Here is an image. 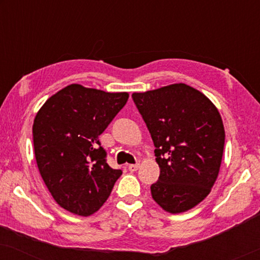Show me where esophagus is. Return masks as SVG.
<instances>
[{
  "label": "esophagus",
  "instance_id": "1",
  "mask_svg": "<svg viewBox=\"0 0 260 260\" xmlns=\"http://www.w3.org/2000/svg\"><path fill=\"white\" fill-rule=\"evenodd\" d=\"M138 168H140V165H138V163H136V165H129V167H127V169H129L130 172H136Z\"/></svg>",
  "mask_w": 260,
  "mask_h": 260
}]
</instances>
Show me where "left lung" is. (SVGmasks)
<instances>
[{
  "instance_id": "1",
  "label": "left lung",
  "mask_w": 260,
  "mask_h": 260,
  "mask_svg": "<svg viewBox=\"0 0 260 260\" xmlns=\"http://www.w3.org/2000/svg\"><path fill=\"white\" fill-rule=\"evenodd\" d=\"M133 99L155 145L158 181L151 197L177 214L204 200L218 179L225 129L215 105L186 84L135 92Z\"/></svg>"
}]
</instances>
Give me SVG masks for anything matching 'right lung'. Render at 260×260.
Segmentation results:
<instances>
[{
  "mask_svg": "<svg viewBox=\"0 0 260 260\" xmlns=\"http://www.w3.org/2000/svg\"><path fill=\"white\" fill-rule=\"evenodd\" d=\"M129 93L71 84L48 98L35 116L39 172L60 207L87 216L104 205L122 170L106 163L98 137L126 104Z\"/></svg>",
  "mask_w": 260,
  "mask_h": 260,
  "instance_id": "right-lung-1",
  "label": "right lung"
}]
</instances>
